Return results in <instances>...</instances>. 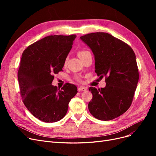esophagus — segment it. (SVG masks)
<instances>
[{"label": "esophagus", "mask_w": 156, "mask_h": 156, "mask_svg": "<svg viewBox=\"0 0 156 156\" xmlns=\"http://www.w3.org/2000/svg\"><path fill=\"white\" fill-rule=\"evenodd\" d=\"M87 88H85V87H79V88H78V90L79 91H83V92H84V91H87Z\"/></svg>", "instance_id": "esophagus-1"}]
</instances>
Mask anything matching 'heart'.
<instances>
[{"label": "heart", "mask_w": 156, "mask_h": 156, "mask_svg": "<svg viewBox=\"0 0 156 156\" xmlns=\"http://www.w3.org/2000/svg\"><path fill=\"white\" fill-rule=\"evenodd\" d=\"M88 53H90V52L88 51H86V50H80L78 52L77 55H78L79 57L80 58V59H81V58H83L84 57V56H85ZM76 79H77V80H80L79 77H77Z\"/></svg>", "instance_id": "1"}]
</instances>
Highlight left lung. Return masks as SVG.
I'll use <instances>...</instances> for the list:
<instances>
[{
	"mask_svg": "<svg viewBox=\"0 0 156 156\" xmlns=\"http://www.w3.org/2000/svg\"><path fill=\"white\" fill-rule=\"evenodd\" d=\"M80 38L93 52L98 76L105 77V88H89L92 94L89 111L100 120L116 119L131 106L139 81L134 51L124 41L106 32L90 33Z\"/></svg>",
	"mask_w": 156,
	"mask_h": 156,
	"instance_id": "obj_1",
	"label": "left lung"
}]
</instances>
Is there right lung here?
I'll return each mask as SVG.
<instances>
[{
    "label": "right lung",
    "instance_id": "obj_1",
    "mask_svg": "<svg viewBox=\"0 0 156 156\" xmlns=\"http://www.w3.org/2000/svg\"><path fill=\"white\" fill-rule=\"evenodd\" d=\"M76 35H51L23 51L17 77L23 102L31 114L44 122H55L66 115L77 93L73 84L58 88L51 84L54 74L62 71Z\"/></svg>",
    "mask_w": 156,
    "mask_h": 156
}]
</instances>
